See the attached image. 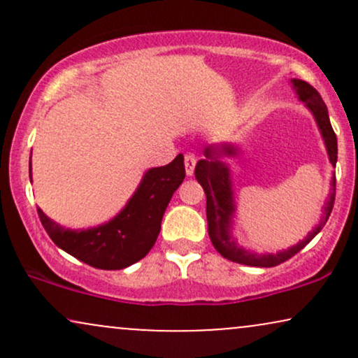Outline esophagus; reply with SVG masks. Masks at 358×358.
<instances>
[{
	"mask_svg": "<svg viewBox=\"0 0 358 358\" xmlns=\"http://www.w3.org/2000/svg\"><path fill=\"white\" fill-rule=\"evenodd\" d=\"M196 165V158L193 155H185V171H187L188 176L193 175Z\"/></svg>",
	"mask_w": 358,
	"mask_h": 358,
	"instance_id": "esophagus-1",
	"label": "esophagus"
}]
</instances>
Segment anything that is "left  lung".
<instances>
[{
	"label": "left lung",
	"instance_id": "left-lung-1",
	"mask_svg": "<svg viewBox=\"0 0 358 358\" xmlns=\"http://www.w3.org/2000/svg\"><path fill=\"white\" fill-rule=\"evenodd\" d=\"M291 84L296 90L299 101L305 102L306 108L313 114L320 133L323 136L324 146H327L328 158H330L331 165L335 166L336 153H338L336 136L334 127L330 124L328 109L324 106L322 96L318 94V90L311 87L305 80L293 79ZM203 155L205 158L200 159L195 166V178L196 182L202 185L205 195H207L208 236H210L213 248L217 249V252L222 257L244 266H254V268H274V266L281 264V262L293 257L294 254H298L306 244H310V241L327 224L335 203V176L331 178V190L330 195H328V202L323 208L320 224L301 242H298L296 245L286 250H279L276 254H256L242 249L232 237V217L234 212H236V205H234L231 170H229L227 163L222 162V158H225V156L227 158L229 156H236L237 148L229 145V143H224V145H208L203 150Z\"/></svg>",
	"mask_w": 358,
	"mask_h": 358
}]
</instances>
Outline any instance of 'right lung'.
Returning a JSON list of instances; mask_svg holds the SVG:
<instances>
[{
  "instance_id": "right-lung-1",
  "label": "right lung",
  "mask_w": 358,
  "mask_h": 358,
  "mask_svg": "<svg viewBox=\"0 0 358 358\" xmlns=\"http://www.w3.org/2000/svg\"><path fill=\"white\" fill-rule=\"evenodd\" d=\"M31 173V162H30ZM185 178L183 155L166 166L148 170L126 207L99 227L72 231L38 217L50 239L62 250L97 269H124L150 252L162 229V219L171 196Z\"/></svg>"
}]
</instances>
